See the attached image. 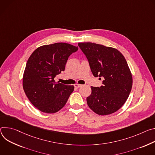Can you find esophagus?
Returning <instances> with one entry per match:
<instances>
[{"label":"esophagus","mask_w":155,"mask_h":155,"mask_svg":"<svg viewBox=\"0 0 155 155\" xmlns=\"http://www.w3.org/2000/svg\"><path fill=\"white\" fill-rule=\"evenodd\" d=\"M81 85H81V84H74V87H76V88H79L80 87H81Z\"/></svg>","instance_id":"obj_1"}]
</instances>
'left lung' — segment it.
I'll return each instance as SVG.
<instances>
[{
	"instance_id": "1",
	"label": "left lung",
	"mask_w": 155,
	"mask_h": 155,
	"mask_svg": "<svg viewBox=\"0 0 155 155\" xmlns=\"http://www.w3.org/2000/svg\"><path fill=\"white\" fill-rule=\"evenodd\" d=\"M78 45L86 56L93 75L104 79L100 87L91 86L87 97L89 107L104 116L122 107L130 93L132 76L127 63L116 48L92 42H79Z\"/></svg>"
}]
</instances>
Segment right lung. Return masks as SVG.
Here are the masks:
<instances>
[{
  "label": "right lung",
  "instance_id": "obj_1",
  "mask_svg": "<svg viewBox=\"0 0 155 155\" xmlns=\"http://www.w3.org/2000/svg\"><path fill=\"white\" fill-rule=\"evenodd\" d=\"M78 47L58 42L41 46L28 60L23 77V87L29 100L39 110L54 113L66 104L73 85L55 82V77L64 71L65 65Z\"/></svg>",
  "mask_w": 155,
  "mask_h": 155
}]
</instances>
